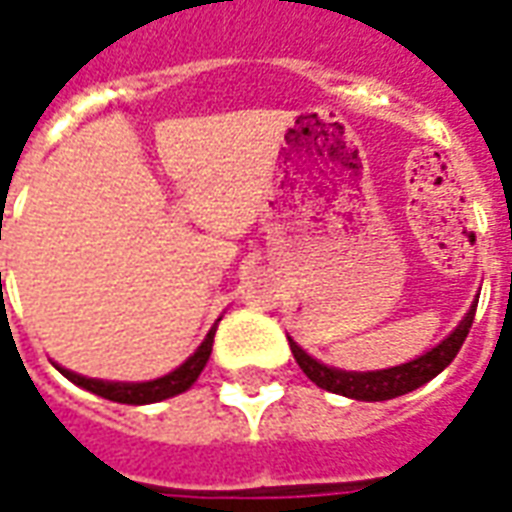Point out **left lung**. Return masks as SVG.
I'll use <instances>...</instances> for the list:
<instances>
[{
	"label": "left lung",
	"mask_w": 512,
	"mask_h": 512,
	"mask_svg": "<svg viewBox=\"0 0 512 512\" xmlns=\"http://www.w3.org/2000/svg\"><path fill=\"white\" fill-rule=\"evenodd\" d=\"M480 299V296H477ZM477 299L472 301L469 312L463 315V321L452 329L439 345H433L430 351H425L417 359H411L406 365L386 367V370H367V373H356V370H340V367H329L318 362L315 356H310L301 348L293 337H288L290 351L296 356V362L304 370V376L310 378L312 384H318L326 392L334 395L351 397V400H367V403H376V400H392V397L408 395L422 384H428L430 378H436L450 365L452 359L461 351L466 334L472 329L474 310H477Z\"/></svg>",
	"instance_id": "obj_1"
}]
</instances>
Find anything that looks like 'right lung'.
<instances>
[{"instance_id": "obj_1", "label": "right lung", "mask_w": 512, "mask_h": 512, "mask_svg": "<svg viewBox=\"0 0 512 512\" xmlns=\"http://www.w3.org/2000/svg\"><path fill=\"white\" fill-rule=\"evenodd\" d=\"M222 321V318H219ZM219 321L213 323L211 332L205 334V340L200 343V348L183 362L180 367H175L172 373L161 378H153V381H101V378H87L73 373V370H65V367L57 365L62 376L73 381L76 386H82L87 392H93L98 397H106L112 403H126V406H147V403H158V400H167V397H175L180 392H186L200 373L208 365L213 351V334H216V326Z\"/></svg>"}]
</instances>
